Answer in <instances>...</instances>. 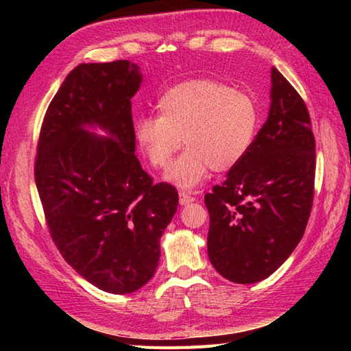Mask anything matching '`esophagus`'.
Segmentation results:
<instances>
[{"label": "esophagus", "instance_id": "obj_1", "mask_svg": "<svg viewBox=\"0 0 351 351\" xmlns=\"http://www.w3.org/2000/svg\"><path fill=\"white\" fill-rule=\"evenodd\" d=\"M191 202H195V197H193L190 193H187V191H181L180 193V204L181 205H189Z\"/></svg>", "mask_w": 351, "mask_h": 351}]
</instances>
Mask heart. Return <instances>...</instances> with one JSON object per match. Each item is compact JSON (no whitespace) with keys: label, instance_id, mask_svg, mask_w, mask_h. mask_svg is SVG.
Instances as JSON below:
<instances>
[{"label":"heart","instance_id":"heart-1","mask_svg":"<svg viewBox=\"0 0 351 351\" xmlns=\"http://www.w3.org/2000/svg\"><path fill=\"white\" fill-rule=\"evenodd\" d=\"M158 117H140L134 136L147 161L167 169L184 145L185 152L164 180L184 190L202 182L210 169L226 171L240 162L256 137L255 99L214 80L173 86L156 102Z\"/></svg>","mask_w":351,"mask_h":351}]
</instances>
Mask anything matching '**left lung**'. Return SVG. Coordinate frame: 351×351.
<instances>
[{
	"label": "left lung",
	"instance_id": "obj_1",
	"mask_svg": "<svg viewBox=\"0 0 351 351\" xmlns=\"http://www.w3.org/2000/svg\"><path fill=\"white\" fill-rule=\"evenodd\" d=\"M270 98L249 152L205 195L208 258L235 283L263 280L285 263L314 202L315 138L306 104L276 68Z\"/></svg>",
	"mask_w": 351,
	"mask_h": 351
}]
</instances>
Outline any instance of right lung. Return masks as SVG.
Wrapping results in <instances>:
<instances>
[{"label": "right lung", "instance_id": "right-lung-1", "mask_svg": "<svg viewBox=\"0 0 351 351\" xmlns=\"http://www.w3.org/2000/svg\"><path fill=\"white\" fill-rule=\"evenodd\" d=\"M128 60L78 64L45 113L34 180L52 241L80 276L111 294L151 280L176 213L173 185L154 184L136 156ZM109 132L98 138L86 125Z\"/></svg>", "mask_w": 351, "mask_h": 351}]
</instances>
